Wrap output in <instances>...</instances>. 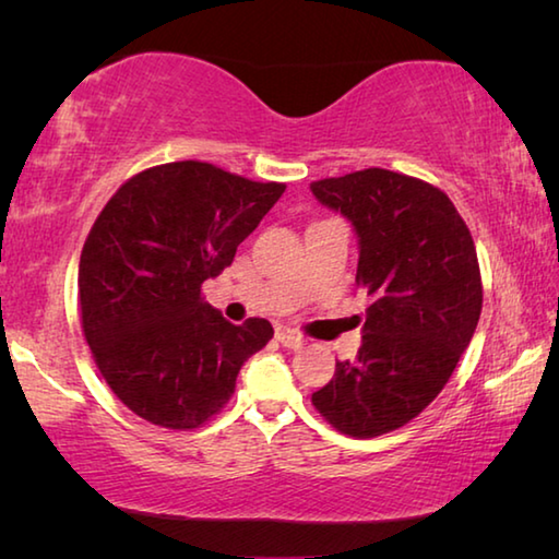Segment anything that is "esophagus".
Wrapping results in <instances>:
<instances>
[{"instance_id":"esophagus-1","label":"esophagus","mask_w":559,"mask_h":559,"mask_svg":"<svg viewBox=\"0 0 559 559\" xmlns=\"http://www.w3.org/2000/svg\"><path fill=\"white\" fill-rule=\"evenodd\" d=\"M276 340H278L283 347H288V349H300L302 345H306V337L298 335V333H293V330H286V328L276 330Z\"/></svg>"}]
</instances>
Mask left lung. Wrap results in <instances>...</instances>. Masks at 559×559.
Returning a JSON list of instances; mask_svg holds the SVG:
<instances>
[{
	"instance_id": "1",
	"label": "left lung",
	"mask_w": 559,
	"mask_h": 559,
	"mask_svg": "<svg viewBox=\"0 0 559 559\" xmlns=\"http://www.w3.org/2000/svg\"><path fill=\"white\" fill-rule=\"evenodd\" d=\"M310 192L353 224L355 281L372 296L357 357L335 365L313 404L347 437H382L437 400L476 333V246L449 197L416 177L370 167Z\"/></svg>"
}]
</instances>
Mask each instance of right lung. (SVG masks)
<instances>
[{
	"label": "right lung",
	"instance_id": "obj_1",
	"mask_svg": "<svg viewBox=\"0 0 559 559\" xmlns=\"http://www.w3.org/2000/svg\"><path fill=\"white\" fill-rule=\"evenodd\" d=\"M283 192L185 159L130 177L103 206L79 263L83 335L103 380L140 419L202 427L273 337L263 318L231 325L204 302L202 283L231 266Z\"/></svg>",
	"mask_w": 559,
	"mask_h": 559
}]
</instances>
